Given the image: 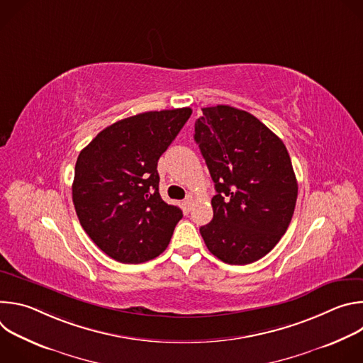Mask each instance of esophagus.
I'll use <instances>...</instances> for the list:
<instances>
[{
    "mask_svg": "<svg viewBox=\"0 0 363 363\" xmlns=\"http://www.w3.org/2000/svg\"><path fill=\"white\" fill-rule=\"evenodd\" d=\"M192 195H188L185 199H184V206H185V210L186 211H189L191 210V205H192Z\"/></svg>",
    "mask_w": 363,
    "mask_h": 363,
    "instance_id": "1",
    "label": "esophagus"
}]
</instances>
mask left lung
Listing matches in <instances>:
<instances>
[{
  "label": "left lung",
  "instance_id": "8db88e82",
  "mask_svg": "<svg viewBox=\"0 0 363 363\" xmlns=\"http://www.w3.org/2000/svg\"><path fill=\"white\" fill-rule=\"evenodd\" d=\"M195 142L216 185L214 217L199 233L227 264L260 260L291 221L297 181L283 140L245 111L203 108Z\"/></svg>",
  "mask_w": 363,
  "mask_h": 363
}]
</instances>
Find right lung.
<instances>
[{
    "instance_id": "add662e5",
    "label": "right lung",
    "mask_w": 363,
    "mask_h": 363,
    "mask_svg": "<svg viewBox=\"0 0 363 363\" xmlns=\"http://www.w3.org/2000/svg\"><path fill=\"white\" fill-rule=\"evenodd\" d=\"M191 113L181 108L122 119L79 153L74 210L87 235L113 260L139 264L168 247L182 211L161 198L157 167Z\"/></svg>"
}]
</instances>
